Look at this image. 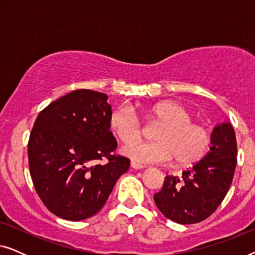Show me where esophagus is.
<instances>
[{
    "instance_id": "1",
    "label": "esophagus",
    "mask_w": 255,
    "mask_h": 255,
    "mask_svg": "<svg viewBox=\"0 0 255 255\" xmlns=\"http://www.w3.org/2000/svg\"><path fill=\"white\" fill-rule=\"evenodd\" d=\"M131 167L133 169H141V168H144L145 166H142V165H140V163H138L135 161H131Z\"/></svg>"
}]
</instances>
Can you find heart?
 <instances>
[{
    "label": "heart",
    "instance_id": "obj_1",
    "mask_svg": "<svg viewBox=\"0 0 255 255\" xmlns=\"http://www.w3.org/2000/svg\"><path fill=\"white\" fill-rule=\"evenodd\" d=\"M144 113L161 125L154 133L155 141L125 147L124 153L128 158L140 163H162L175 158L180 165H189L200 160L208 151L210 135L203 127L193 123V115L183 104L162 101L146 108ZM109 125L123 144L133 143L141 137L140 121L127 104L111 111Z\"/></svg>",
    "mask_w": 255,
    "mask_h": 255
}]
</instances>
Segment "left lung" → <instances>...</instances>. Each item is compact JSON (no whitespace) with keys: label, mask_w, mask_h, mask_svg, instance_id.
<instances>
[{"label":"left lung","mask_w":255,"mask_h":255,"mask_svg":"<svg viewBox=\"0 0 255 255\" xmlns=\"http://www.w3.org/2000/svg\"><path fill=\"white\" fill-rule=\"evenodd\" d=\"M237 165V139L233 127L222 123L214 128L211 147L203 159L182 172L167 175L156 207L179 224H195L214 214L232 183Z\"/></svg>","instance_id":"obj_1"}]
</instances>
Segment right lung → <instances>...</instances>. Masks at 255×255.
Returning a JSON list of instances; mask_svg holds the SVG:
<instances>
[{
    "label": "right lung",
    "mask_w": 255,
    "mask_h": 255,
    "mask_svg": "<svg viewBox=\"0 0 255 255\" xmlns=\"http://www.w3.org/2000/svg\"><path fill=\"white\" fill-rule=\"evenodd\" d=\"M107 100L103 93L74 90L48 104L34 122L27 144L31 179L58 217L81 221L97 214L130 166V159L114 153L117 140L109 131Z\"/></svg>",
    "instance_id": "obj_1"
}]
</instances>
